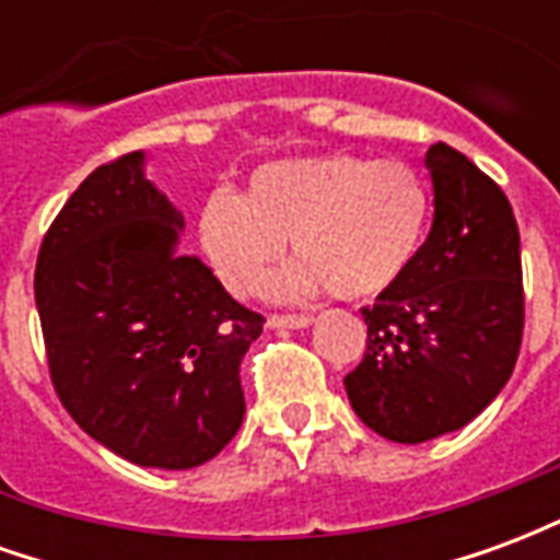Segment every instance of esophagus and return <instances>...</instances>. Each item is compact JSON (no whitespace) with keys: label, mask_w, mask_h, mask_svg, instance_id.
Listing matches in <instances>:
<instances>
[{"label":"esophagus","mask_w":560,"mask_h":560,"mask_svg":"<svg viewBox=\"0 0 560 560\" xmlns=\"http://www.w3.org/2000/svg\"><path fill=\"white\" fill-rule=\"evenodd\" d=\"M312 324V315H269V327L303 329Z\"/></svg>","instance_id":"34e87169"}]
</instances>
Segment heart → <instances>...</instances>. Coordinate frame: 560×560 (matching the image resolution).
<instances>
[{"label": "heart", "instance_id": "obj_1", "mask_svg": "<svg viewBox=\"0 0 560 560\" xmlns=\"http://www.w3.org/2000/svg\"><path fill=\"white\" fill-rule=\"evenodd\" d=\"M432 195L411 164L317 152L260 164L243 197L212 191L197 215L200 245L233 293H252L291 236L300 257L276 279L284 296L324 291L372 300L408 272L429 228Z\"/></svg>", "mask_w": 560, "mask_h": 560}]
</instances>
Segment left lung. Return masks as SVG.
I'll return each instance as SVG.
<instances>
[{"label":"left lung","mask_w":560,"mask_h":560,"mask_svg":"<svg viewBox=\"0 0 560 560\" xmlns=\"http://www.w3.org/2000/svg\"><path fill=\"white\" fill-rule=\"evenodd\" d=\"M425 164L432 231L363 308V363L345 377L357 417L396 444L468 425L513 375L525 329L518 224L501 185L446 143Z\"/></svg>","instance_id":"obj_1"}]
</instances>
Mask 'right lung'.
<instances>
[{
    "label": "right lung",
    "mask_w": 560,
    "mask_h": 560,
    "mask_svg": "<svg viewBox=\"0 0 560 560\" xmlns=\"http://www.w3.org/2000/svg\"><path fill=\"white\" fill-rule=\"evenodd\" d=\"M140 164L119 155L68 197L42 240L35 305L71 420L140 468L185 470L240 432V365L264 315L173 255L183 215Z\"/></svg>",
    "instance_id": "1"
}]
</instances>
